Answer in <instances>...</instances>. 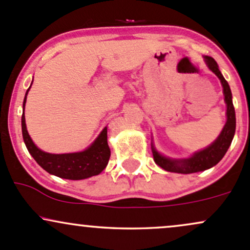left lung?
<instances>
[{
	"label": "left lung",
	"mask_w": 250,
	"mask_h": 250,
	"mask_svg": "<svg viewBox=\"0 0 250 250\" xmlns=\"http://www.w3.org/2000/svg\"><path fill=\"white\" fill-rule=\"evenodd\" d=\"M205 62L208 67L218 77L221 81L222 86H223L224 101L227 104V122L224 128L222 129L218 138L204 149L196 152L193 155L188 159H171L161 155L158 150L155 149L152 145L153 158H154L155 164L164 168L165 171L174 172V173H196V172L205 171V169L211 168L212 166L217 165L222 160L224 154L227 153L228 148L231 145L232 139L235 135V129H236V117H235V109L232 104V95L230 90L229 84L222 76L219 71L217 62L211 57H204Z\"/></svg>",
	"instance_id": "left-lung-1"
}]
</instances>
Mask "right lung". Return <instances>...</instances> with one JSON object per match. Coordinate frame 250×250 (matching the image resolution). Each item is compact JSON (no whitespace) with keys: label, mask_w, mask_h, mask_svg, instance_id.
I'll return each mask as SVG.
<instances>
[{"label":"right lung","mask_w":250,"mask_h":250,"mask_svg":"<svg viewBox=\"0 0 250 250\" xmlns=\"http://www.w3.org/2000/svg\"><path fill=\"white\" fill-rule=\"evenodd\" d=\"M23 100V114L21 119L22 125V136L27 149L31 153L39 165L48 173L57 175L59 178L71 180H81L100 174L108 165L110 158V148L108 146V135H106V127L101 131L98 138L92 142L90 147L83 152L66 153V154H51L41 150L34 145L29 136L26 128V120H24V104H26L27 94Z\"/></svg>","instance_id":"1"}]
</instances>
